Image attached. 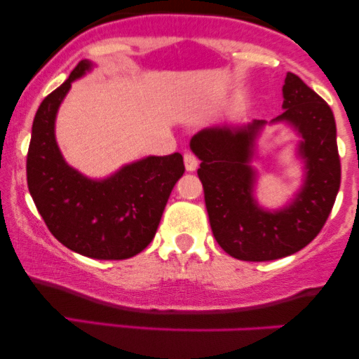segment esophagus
<instances>
[{
    "label": "esophagus",
    "mask_w": 359,
    "mask_h": 359,
    "mask_svg": "<svg viewBox=\"0 0 359 359\" xmlns=\"http://www.w3.org/2000/svg\"><path fill=\"white\" fill-rule=\"evenodd\" d=\"M184 163H185V168H187V172H194L197 167H199V160H197V156L194 155L192 151H185Z\"/></svg>",
    "instance_id": "34e87169"
}]
</instances>
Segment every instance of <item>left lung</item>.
<instances>
[{
  "instance_id": "left-lung-1",
  "label": "left lung",
  "mask_w": 359,
  "mask_h": 359,
  "mask_svg": "<svg viewBox=\"0 0 359 359\" xmlns=\"http://www.w3.org/2000/svg\"><path fill=\"white\" fill-rule=\"evenodd\" d=\"M282 94L283 113L273 123H290L297 130L302 137L299 155L307 168L302 189L287 208L270 212L253 197L257 174L250 160L265 121L208 128L191 140L201 160L197 175L214 238L226 253L243 262L278 259L307 246L327 221L339 191L341 162L331 108L292 72Z\"/></svg>"
}]
</instances>
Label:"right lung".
Here are the masks:
<instances>
[{
    "instance_id": "add662e5",
    "label": "right lung",
    "mask_w": 359,
    "mask_h": 359,
    "mask_svg": "<svg viewBox=\"0 0 359 359\" xmlns=\"http://www.w3.org/2000/svg\"><path fill=\"white\" fill-rule=\"evenodd\" d=\"M81 60L36 109L27 155V182L48 231L94 259H126L154 240L172 189L184 174L180 154L147 156L93 180L69 167L55 142V116L71 84L90 69Z\"/></svg>"
}]
</instances>
